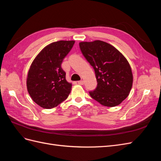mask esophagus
I'll use <instances>...</instances> for the list:
<instances>
[{"label": "esophagus", "instance_id": "34e87169", "mask_svg": "<svg viewBox=\"0 0 161 161\" xmlns=\"http://www.w3.org/2000/svg\"><path fill=\"white\" fill-rule=\"evenodd\" d=\"M78 83H79V85H82L84 84V81L82 80H79V81H78Z\"/></svg>", "mask_w": 161, "mask_h": 161}]
</instances>
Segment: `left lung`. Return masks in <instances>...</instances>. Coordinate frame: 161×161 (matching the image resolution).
Instances as JSON below:
<instances>
[{
  "label": "left lung",
  "mask_w": 161,
  "mask_h": 161,
  "mask_svg": "<svg viewBox=\"0 0 161 161\" xmlns=\"http://www.w3.org/2000/svg\"><path fill=\"white\" fill-rule=\"evenodd\" d=\"M79 46L95 72L97 86L89 92L91 97L105 107L119 105L129 95L133 83L127 59L115 47L103 41L82 42Z\"/></svg>",
  "instance_id": "obj_1"
}]
</instances>
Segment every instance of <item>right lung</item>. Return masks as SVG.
I'll return each mask as SVG.
<instances>
[{
  "label": "right lung",
  "mask_w": 161,
  "mask_h": 161,
  "mask_svg": "<svg viewBox=\"0 0 161 161\" xmlns=\"http://www.w3.org/2000/svg\"><path fill=\"white\" fill-rule=\"evenodd\" d=\"M75 41H58L46 46L33 60L27 77V88L32 100L52 109L69 97L72 83L67 82L62 62Z\"/></svg>",
  "instance_id": "add662e5"
}]
</instances>
